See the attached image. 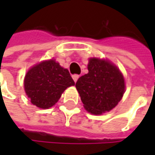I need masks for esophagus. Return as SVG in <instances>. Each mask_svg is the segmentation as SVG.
<instances>
[{
	"mask_svg": "<svg viewBox=\"0 0 155 155\" xmlns=\"http://www.w3.org/2000/svg\"><path fill=\"white\" fill-rule=\"evenodd\" d=\"M73 79H74V82H76L77 80L79 79V75H77V74H74V75H73Z\"/></svg>",
	"mask_w": 155,
	"mask_h": 155,
	"instance_id": "obj_1",
	"label": "esophagus"
}]
</instances>
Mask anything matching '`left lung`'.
Masks as SVG:
<instances>
[{
  "label": "left lung",
  "mask_w": 155,
  "mask_h": 155,
  "mask_svg": "<svg viewBox=\"0 0 155 155\" xmlns=\"http://www.w3.org/2000/svg\"><path fill=\"white\" fill-rule=\"evenodd\" d=\"M89 73L78 79L75 87L84 108L101 115L114 108L125 92V79L119 69L108 60L90 58Z\"/></svg>",
  "instance_id": "8db88e82"
}]
</instances>
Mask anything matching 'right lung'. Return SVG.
I'll return each instance as SVG.
<instances>
[{
  "label": "right lung",
  "instance_id": "right-lung-1",
  "mask_svg": "<svg viewBox=\"0 0 155 155\" xmlns=\"http://www.w3.org/2000/svg\"><path fill=\"white\" fill-rule=\"evenodd\" d=\"M73 85L74 81L69 71L53 59L31 67L24 79L25 91L31 103L44 109L53 107L62 93Z\"/></svg>",
  "mask_w": 155,
  "mask_h": 155
}]
</instances>
